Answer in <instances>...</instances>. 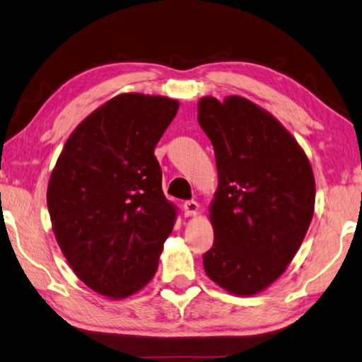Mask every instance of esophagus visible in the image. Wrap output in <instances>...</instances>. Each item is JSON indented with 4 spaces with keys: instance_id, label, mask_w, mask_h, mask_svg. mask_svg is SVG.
Listing matches in <instances>:
<instances>
[{
    "instance_id": "obj_1",
    "label": "esophagus",
    "mask_w": 362,
    "mask_h": 362,
    "mask_svg": "<svg viewBox=\"0 0 362 362\" xmlns=\"http://www.w3.org/2000/svg\"><path fill=\"white\" fill-rule=\"evenodd\" d=\"M199 212V204L196 201H187L183 204V214L185 216H194Z\"/></svg>"
}]
</instances>
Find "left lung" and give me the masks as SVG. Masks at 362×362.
<instances>
[{"label":"left lung","mask_w":362,"mask_h":362,"mask_svg":"<svg viewBox=\"0 0 362 362\" xmlns=\"http://www.w3.org/2000/svg\"><path fill=\"white\" fill-rule=\"evenodd\" d=\"M198 122L218 173L209 207L215 240L204 271L228 293L258 294L286 271L310 226V161L290 131L247 98L204 96Z\"/></svg>","instance_id":"8db88e82"}]
</instances>
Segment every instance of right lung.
Returning a JSON list of instances; mask_svg holds the SVG:
<instances>
[{
	"instance_id": "add662e5",
	"label": "right lung",
	"mask_w": 362,
	"mask_h": 362,
	"mask_svg": "<svg viewBox=\"0 0 362 362\" xmlns=\"http://www.w3.org/2000/svg\"><path fill=\"white\" fill-rule=\"evenodd\" d=\"M179 110L168 96L122 93L68 137L52 169L47 207L72 271L107 299L146 286L174 228L155 147Z\"/></svg>"
}]
</instances>
